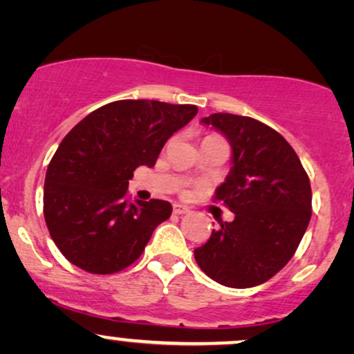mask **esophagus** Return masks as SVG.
Wrapping results in <instances>:
<instances>
[{"mask_svg": "<svg viewBox=\"0 0 354 354\" xmlns=\"http://www.w3.org/2000/svg\"><path fill=\"white\" fill-rule=\"evenodd\" d=\"M173 212L176 214V216H181V214L189 212V209H187L186 205H183V204H173Z\"/></svg>", "mask_w": 354, "mask_h": 354, "instance_id": "1", "label": "esophagus"}]
</instances>
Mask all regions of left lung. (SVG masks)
I'll list each match as a JSON object with an SVG mask.
<instances>
[{"label": "left lung", "instance_id": "8db88e82", "mask_svg": "<svg viewBox=\"0 0 354 354\" xmlns=\"http://www.w3.org/2000/svg\"><path fill=\"white\" fill-rule=\"evenodd\" d=\"M204 124L232 145V169L214 201L235 218L194 250L201 270L227 288L266 283L294 257L312 216L310 181L288 140L247 115L210 114Z\"/></svg>", "mask_w": 354, "mask_h": 354}]
</instances>
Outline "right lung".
Instances as JSON below:
<instances>
[{
    "label": "right lung",
    "mask_w": 354,
    "mask_h": 354,
    "mask_svg": "<svg viewBox=\"0 0 354 354\" xmlns=\"http://www.w3.org/2000/svg\"><path fill=\"white\" fill-rule=\"evenodd\" d=\"M198 114L194 104L122 100L75 125L48 163L44 217L62 254L91 274H113L138 259L171 216L168 201L127 194L136 168H151L165 142Z\"/></svg>",
    "instance_id": "right-lung-1"
}]
</instances>
